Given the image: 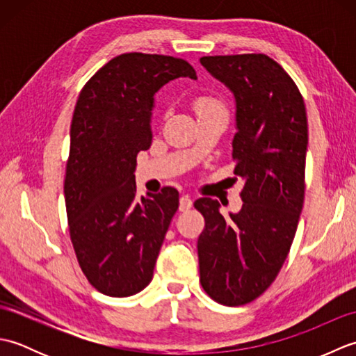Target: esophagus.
I'll return each instance as SVG.
<instances>
[{"label": "esophagus", "instance_id": "1", "mask_svg": "<svg viewBox=\"0 0 356 356\" xmlns=\"http://www.w3.org/2000/svg\"><path fill=\"white\" fill-rule=\"evenodd\" d=\"M193 207V200L190 199V195H182L179 200V209L182 211V213H185V211H188Z\"/></svg>", "mask_w": 356, "mask_h": 356}]
</instances>
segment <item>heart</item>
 Wrapping results in <instances>:
<instances>
[{"label":"heart","instance_id":"heart-1","mask_svg":"<svg viewBox=\"0 0 356 356\" xmlns=\"http://www.w3.org/2000/svg\"><path fill=\"white\" fill-rule=\"evenodd\" d=\"M194 108L197 111V115H207V113H214V111H226L225 105L218 99H216V97H211V96L199 97L194 104Z\"/></svg>","mask_w":356,"mask_h":356}]
</instances>
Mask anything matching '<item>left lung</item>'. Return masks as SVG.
Instances as JSON below:
<instances>
[{
	"mask_svg": "<svg viewBox=\"0 0 356 356\" xmlns=\"http://www.w3.org/2000/svg\"><path fill=\"white\" fill-rule=\"evenodd\" d=\"M202 65L236 97L234 174L245 180L237 214L211 197L194 202L205 218L197 240L200 284L225 306L251 303L277 278L305 202L307 116L283 67L263 53L203 56Z\"/></svg>",
	"mask_w": 356,
	"mask_h": 356,
	"instance_id": "left-lung-1",
	"label": "left lung"
}]
</instances>
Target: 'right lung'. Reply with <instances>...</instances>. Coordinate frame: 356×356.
<instances>
[{
	"instance_id": "1",
	"label": "right lung",
	"mask_w": 356,
	"mask_h": 356,
	"mask_svg": "<svg viewBox=\"0 0 356 356\" xmlns=\"http://www.w3.org/2000/svg\"><path fill=\"white\" fill-rule=\"evenodd\" d=\"M176 78L197 79L182 58L124 53L82 87L70 128L64 195L70 240L95 289L130 297L153 278L179 193L136 199V157L153 140L154 93Z\"/></svg>"
}]
</instances>
